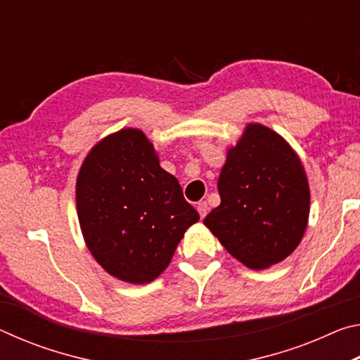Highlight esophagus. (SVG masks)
I'll list each match as a JSON object with an SVG mask.
<instances>
[{
  "mask_svg": "<svg viewBox=\"0 0 360 360\" xmlns=\"http://www.w3.org/2000/svg\"><path fill=\"white\" fill-rule=\"evenodd\" d=\"M197 210L200 212V217L203 219L206 214H208L210 206H208V203H206V202H200V203H197Z\"/></svg>",
  "mask_w": 360,
  "mask_h": 360,
  "instance_id": "1",
  "label": "esophagus"
}]
</instances>
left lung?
I'll return each mask as SVG.
<instances>
[{
	"label": "left lung",
	"instance_id": "obj_1",
	"mask_svg": "<svg viewBox=\"0 0 360 360\" xmlns=\"http://www.w3.org/2000/svg\"><path fill=\"white\" fill-rule=\"evenodd\" d=\"M221 205L203 224L227 252L264 270L295 251L309 216V186L300 157L262 124H248L227 150L217 181Z\"/></svg>",
	"mask_w": 360,
	"mask_h": 360
}]
</instances>
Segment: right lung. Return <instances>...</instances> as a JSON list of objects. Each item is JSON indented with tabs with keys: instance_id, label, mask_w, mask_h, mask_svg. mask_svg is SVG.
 <instances>
[{
	"instance_id": "1",
	"label": "right lung",
	"mask_w": 360,
	"mask_h": 360,
	"mask_svg": "<svg viewBox=\"0 0 360 360\" xmlns=\"http://www.w3.org/2000/svg\"><path fill=\"white\" fill-rule=\"evenodd\" d=\"M76 208L90 254L130 284L160 276L200 219L138 129L111 133L90 149L77 174Z\"/></svg>"
}]
</instances>
